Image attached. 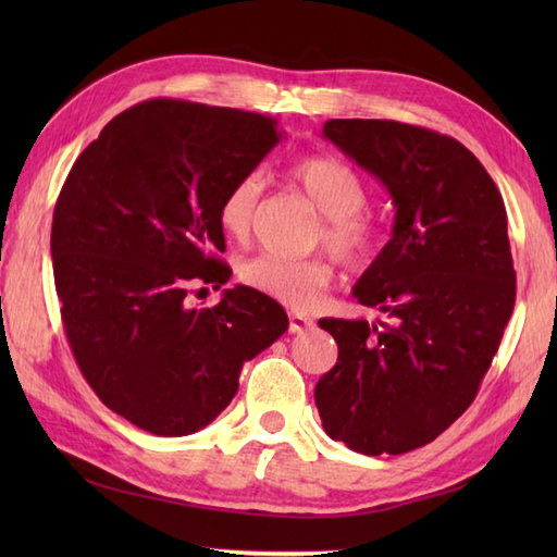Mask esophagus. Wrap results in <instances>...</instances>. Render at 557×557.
<instances>
[{
  "instance_id": "34e87169",
  "label": "esophagus",
  "mask_w": 557,
  "mask_h": 557,
  "mask_svg": "<svg viewBox=\"0 0 557 557\" xmlns=\"http://www.w3.org/2000/svg\"><path fill=\"white\" fill-rule=\"evenodd\" d=\"M309 327H313V318H309L306 313H297V311L289 313L292 333H304V330H309Z\"/></svg>"
}]
</instances>
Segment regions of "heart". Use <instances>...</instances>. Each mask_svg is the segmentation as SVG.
<instances>
[{"label": "heart", "instance_id": "b5f03b06", "mask_svg": "<svg viewBox=\"0 0 557 557\" xmlns=\"http://www.w3.org/2000/svg\"><path fill=\"white\" fill-rule=\"evenodd\" d=\"M289 176L325 215L321 242L330 251L349 265L373 253L377 227L363 212L369 188L349 162L333 156H309L292 164ZM258 198L260 180L256 174L242 176L222 196L218 222L230 239L242 242L251 232ZM242 280L292 309H309L333 282V265L325 258L292 260L263 253L242 265Z\"/></svg>", "mask_w": 557, "mask_h": 557}]
</instances>
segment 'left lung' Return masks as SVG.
I'll return each instance as SVG.
<instances>
[{"mask_svg": "<svg viewBox=\"0 0 557 557\" xmlns=\"http://www.w3.org/2000/svg\"><path fill=\"white\" fill-rule=\"evenodd\" d=\"M323 136L377 176L397 210L393 239L351 292L383 321H318L339 354L315 407L354 453L401 455L469 409L500 347L517 292L507 212L455 138L389 120H330Z\"/></svg>", "mask_w": 557, "mask_h": 557, "instance_id": "obj_1", "label": "left lung"}]
</instances>
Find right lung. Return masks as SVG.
Masks as SVG:
<instances>
[{"instance_id": "add662e5", "label": "right lung", "mask_w": 557, "mask_h": 557, "mask_svg": "<svg viewBox=\"0 0 557 557\" xmlns=\"http://www.w3.org/2000/svg\"><path fill=\"white\" fill-rule=\"evenodd\" d=\"M280 138L263 114L158 98L116 114L66 176L50 239L64 330L88 385L138 429H206L289 325L244 285L188 301L230 280L220 200Z\"/></svg>"}]
</instances>
